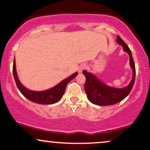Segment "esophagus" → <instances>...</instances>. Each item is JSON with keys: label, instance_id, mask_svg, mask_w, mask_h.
I'll return each instance as SVG.
<instances>
[{"label": "esophagus", "instance_id": "34e87169", "mask_svg": "<svg viewBox=\"0 0 150 150\" xmlns=\"http://www.w3.org/2000/svg\"><path fill=\"white\" fill-rule=\"evenodd\" d=\"M85 69H86V64H82V65H81L80 67H79V73H81L83 70Z\"/></svg>", "mask_w": 150, "mask_h": 150}]
</instances>
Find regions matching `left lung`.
Returning a JSON list of instances; mask_svg holds the SVG:
<instances>
[{"label":"left lung","mask_w":150,"mask_h":150,"mask_svg":"<svg viewBox=\"0 0 150 150\" xmlns=\"http://www.w3.org/2000/svg\"><path fill=\"white\" fill-rule=\"evenodd\" d=\"M117 42L122 46L124 51L129 55L130 65L133 70V77L130 83L125 88H115L106 86L98 79L95 75L83 70V74L86 78L85 83V91L90 102L99 106H110L117 103L127 97L134 86L136 78V67L132 51L126 43L119 35L117 37Z\"/></svg>","instance_id":"1"}]
</instances>
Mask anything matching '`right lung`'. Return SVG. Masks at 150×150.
<instances>
[{"mask_svg": "<svg viewBox=\"0 0 150 150\" xmlns=\"http://www.w3.org/2000/svg\"><path fill=\"white\" fill-rule=\"evenodd\" d=\"M13 75H14V80H15L18 89L25 98L33 102L40 103V104H53L60 100L65 91L67 85L78 75V73L75 72L67 79L62 81L57 86L51 89L40 92L32 91V90L27 89L21 83V82L18 80L17 73H16L15 58L13 63Z\"/></svg>", "mask_w": 150, "mask_h": 150, "instance_id": "right-lung-1", "label": "right lung"}]
</instances>
